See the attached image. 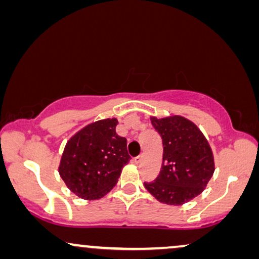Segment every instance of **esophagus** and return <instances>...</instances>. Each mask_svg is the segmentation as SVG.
Listing matches in <instances>:
<instances>
[{
  "label": "esophagus",
  "instance_id": "34e87169",
  "mask_svg": "<svg viewBox=\"0 0 259 259\" xmlns=\"http://www.w3.org/2000/svg\"><path fill=\"white\" fill-rule=\"evenodd\" d=\"M133 161H134V164H139V162L141 161V155H138V157L133 158Z\"/></svg>",
  "mask_w": 259,
  "mask_h": 259
}]
</instances>
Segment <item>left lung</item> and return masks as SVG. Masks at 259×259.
<instances>
[{"instance_id": "obj_1", "label": "left lung", "mask_w": 259, "mask_h": 259, "mask_svg": "<svg viewBox=\"0 0 259 259\" xmlns=\"http://www.w3.org/2000/svg\"><path fill=\"white\" fill-rule=\"evenodd\" d=\"M162 139V165L159 176L144 183L160 203L182 205L203 192L214 172L213 154L200 130L183 116L151 118Z\"/></svg>"}]
</instances>
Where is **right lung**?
Here are the masks:
<instances>
[{"instance_id":"obj_1","label":"right lung","mask_w":259,"mask_h":259,"mask_svg":"<svg viewBox=\"0 0 259 259\" xmlns=\"http://www.w3.org/2000/svg\"><path fill=\"white\" fill-rule=\"evenodd\" d=\"M116 119L91 123L67 143L59 173L68 189L82 199L107 194L130 161L126 138L115 132Z\"/></svg>"}]
</instances>
